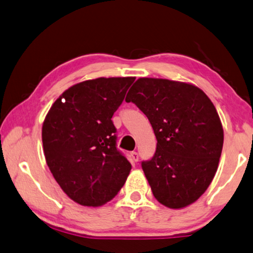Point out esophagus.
<instances>
[{"instance_id": "1", "label": "esophagus", "mask_w": 253, "mask_h": 253, "mask_svg": "<svg viewBox=\"0 0 253 253\" xmlns=\"http://www.w3.org/2000/svg\"><path fill=\"white\" fill-rule=\"evenodd\" d=\"M130 155H131V159L134 162L139 161V153H137V152H131Z\"/></svg>"}]
</instances>
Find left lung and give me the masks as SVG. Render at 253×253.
<instances>
[{"label":"left lung","instance_id":"8db88e82","mask_svg":"<svg viewBox=\"0 0 253 253\" xmlns=\"http://www.w3.org/2000/svg\"><path fill=\"white\" fill-rule=\"evenodd\" d=\"M126 101L145 114L155 133L156 151L142 169L157 202L173 209L196 202L216 174L223 144L211 99L194 84L139 78Z\"/></svg>","mask_w":253,"mask_h":253}]
</instances>
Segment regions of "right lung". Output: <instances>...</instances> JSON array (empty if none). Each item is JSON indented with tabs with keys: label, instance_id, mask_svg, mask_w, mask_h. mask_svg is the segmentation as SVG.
I'll return each mask as SVG.
<instances>
[{
	"label": "right lung",
	"instance_id": "obj_1",
	"mask_svg": "<svg viewBox=\"0 0 253 253\" xmlns=\"http://www.w3.org/2000/svg\"><path fill=\"white\" fill-rule=\"evenodd\" d=\"M134 80L101 77L74 84L42 123L46 163L66 195L83 206L111 201L130 174V162L117 149L111 118Z\"/></svg>",
	"mask_w": 253,
	"mask_h": 253
}]
</instances>
